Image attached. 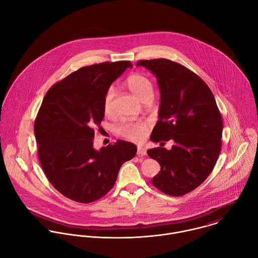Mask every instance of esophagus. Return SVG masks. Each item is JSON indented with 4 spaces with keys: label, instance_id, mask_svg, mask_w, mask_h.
Masks as SVG:
<instances>
[{
    "label": "esophagus",
    "instance_id": "obj_1",
    "mask_svg": "<svg viewBox=\"0 0 258 258\" xmlns=\"http://www.w3.org/2000/svg\"><path fill=\"white\" fill-rule=\"evenodd\" d=\"M137 154L139 155H147V150L145 148H143L142 146H139Z\"/></svg>",
    "mask_w": 258,
    "mask_h": 258
}]
</instances>
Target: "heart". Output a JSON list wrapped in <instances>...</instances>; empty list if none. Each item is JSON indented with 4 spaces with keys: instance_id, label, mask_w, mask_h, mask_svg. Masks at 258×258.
I'll list each match as a JSON object with an SVG mask.
<instances>
[{
    "instance_id": "b5f03b06",
    "label": "heart",
    "mask_w": 258,
    "mask_h": 258,
    "mask_svg": "<svg viewBox=\"0 0 258 258\" xmlns=\"http://www.w3.org/2000/svg\"><path fill=\"white\" fill-rule=\"evenodd\" d=\"M125 86L135 96H137L143 102L146 99L154 96V86L152 82L149 78L142 74L136 73L128 76L125 80ZM113 97L114 89L113 87H110L105 92L103 98V112L106 115L112 113ZM147 130L148 126L145 122H123L116 128L119 136L133 142L142 141L147 135Z\"/></svg>"
}]
</instances>
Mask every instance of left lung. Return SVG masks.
Listing matches in <instances>:
<instances>
[{"instance_id":"left-lung-1","label":"left lung","mask_w":258,"mask_h":258,"mask_svg":"<svg viewBox=\"0 0 258 258\" xmlns=\"http://www.w3.org/2000/svg\"><path fill=\"white\" fill-rule=\"evenodd\" d=\"M137 66L155 75L160 93L158 120L151 140L175 143L169 151H148L160 165L152 183L168 196H184L206 180L216 163L221 150L220 111L208 86L182 64L155 58L139 60Z\"/></svg>"}]
</instances>
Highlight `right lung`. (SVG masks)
I'll return each mask as SVG.
<instances>
[{"mask_svg":"<svg viewBox=\"0 0 258 258\" xmlns=\"http://www.w3.org/2000/svg\"><path fill=\"white\" fill-rule=\"evenodd\" d=\"M133 63L104 61L72 73L47 92L34 130L38 155L52 186L66 198L90 204L113 186L123 162L137 154L128 142L96 151L95 130H102L105 92Z\"/></svg>","mask_w":258,"mask_h":258,"instance_id":"obj_1","label":"right lung"}]
</instances>
